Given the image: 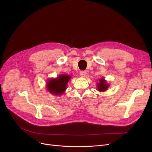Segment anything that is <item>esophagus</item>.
I'll return each mask as SVG.
<instances>
[{
  "instance_id": "esophagus-1",
  "label": "esophagus",
  "mask_w": 152,
  "mask_h": 152,
  "mask_svg": "<svg viewBox=\"0 0 152 152\" xmlns=\"http://www.w3.org/2000/svg\"><path fill=\"white\" fill-rule=\"evenodd\" d=\"M86 74H87V73H86V71H80V76L81 77H85Z\"/></svg>"
}]
</instances>
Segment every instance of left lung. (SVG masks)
<instances>
[{
  "label": "left lung",
  "mask_w": 152,
  "mask_h": 152,
  "mask_svg": "<svg viewBox=\"0 0 152 152\" xmlns=\"http://www.w3.org/2000/svg\"><path fill=\"white\" fill-rule=\"evenodd\" d=\"M108 85L107 84L106 81L103 79H101L99 83L97 84V89L99 91H105L107 89Z\"/></svg>",
  "instance_id": "obj_1"
}]
</instances>
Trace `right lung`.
<instances>
[{
  "label": "right lung",
  "mask_w": 152,
  "mask_h": 152,
  "mask_svg": "<svg viewBox=\"0 0 152 152\" xmlns=\"http://www.w3.org/2000/svg\"><path fill=\"white\" fill-rule=\"evenodd\" d=\"M70 78L69 76L62 75L57 78L52 79L47 83V89L53 94L61 95L66 89V85Z\"/></svg>",
  "instance_id": "add662e5"
}]
</instances>
